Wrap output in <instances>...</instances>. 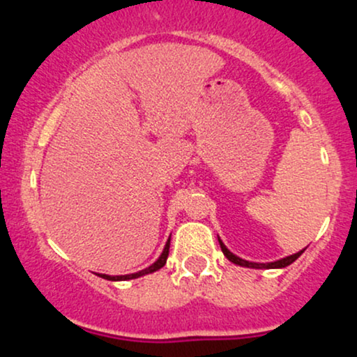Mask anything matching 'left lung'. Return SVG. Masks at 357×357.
Segmentation results:
<instances>
[{
  "label": "left lung",
  "instance_id": "left-lung-1",
  "mask_svg": "<svg viewBox=\"0 0 357 357\" xmlns=\"http://www.w3.org/2000/svg\"><path fill=\"white\" fill-rule=\"evenodd\" d=\"M218 241H220L221 252H223V255L227 257L228 260L233 261V264H235V265H240V267H247V268H285V267H289L290 264H294V261H296L297 258L301 257L302 253L305 252V248H304V250H301V252L294 253V255H289V257H285V258H280V260L268 261V264H257V261H248V260H243V258L236 257L235 253H231L230 250H228L227 247H225V243H223V241L220 240V236H218Z\"/></svg>",
  "mask_w": 357,
  "mask_h": 357
}]
</instances>
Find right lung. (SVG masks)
<instances>
[{
    "instance_id": "obj_1",
    "label": "right lung",
    "mask_w": 357,
    "mask_h": 357,
    "mask_svg": "<svg viewBox=\"0 0 357 357\" xmlns=\"http://www.w3.org/2000/svg\"><path fill=\"white\" fill-rule=\"evenodd\" d=\"M169 243H171V236L167 238L165 248H162V253L159 255L158 260L154 261L153 265H149V267L144 268V270H139L136 273H129V275H107V273H97V275L105 278V280H112V282H119V280H132V278H139L142 275H147V273H153L155 270L162 268L166 265V260H167V255H169Z\"/></svg>"
}]
</instances>
